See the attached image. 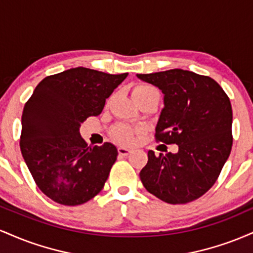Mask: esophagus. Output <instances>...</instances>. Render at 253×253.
Here are the masks:
<instances>
[{
  "instance_id": "1",
  "label": "esophagus",
  "mask_w": 253,
  "mask_h": 253,
  "mask_svg": "<svg viewBox=\"0 0 253 253\" xmlns=\"http://www.w3.org/2000/svg\"><path fill=\"white\" fill-rule=\"evenodd\" d=\"M118 152H119V155H120V156H127V155H129V153H130V150L126 149V147L120 146L118 149Z\"/></svg>"
}]
</instances>
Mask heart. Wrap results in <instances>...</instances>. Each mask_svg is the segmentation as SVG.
<instances>
[{"instance_id": "1", "label": "heart", "mask_w": 253, "mask_h": 253, "mask_svg": "<svg viewBox=\"0 0 253 253\" xmlns=\"http://www.w3.org/2000/svg\"><path fill=\"white\" fill-rule=\"evenodd\" d=\"M149 94H159L158 90L155 86L149 85V84H139V85L134 86L133 89V97L139 96H146ZM141 130L139 128H132L128 126H119L114 132V136L120 144L124 145H130L135 141V135L139 134Z\"/></svg>"}]
</instances>
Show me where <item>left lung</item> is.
<instances>
[{"label":"left lung","instance_id":"1","mask_svg":"<svg viewBox=\"0 0 253 253\" xmlns=\"http://www.w3.org/2000/svg\"><path fill=\"white\" fill-rule=\"evenodd\" d=\"M164 94L156 140L178 145L158 157L149 151L140 171L145 189L171 205L199 199L213 187L231 153L232 107L213 78L182 69L136 75Z\"/></svg>","mask_w":253,"mask_h":253}]
</instances>
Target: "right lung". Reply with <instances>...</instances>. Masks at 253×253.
<instances>
[{"mask_svg": "<svg viewBox=\"0 0 253 253\" xmlns=\"http://www.w3.org/2000/svg\"><path fill=\"white\" fill-rule=\"evenodd\" d=\"M127 75L78 66L43 78L26 102L20 149L38 188L54 202L82 205L102 190L118 150L88 146L80 127L101 114Z\"/></svg>", "mask_w": 253, "mask_h": 253, "instance_id": "obj_1", "label": "right lung"}]
</instances>
